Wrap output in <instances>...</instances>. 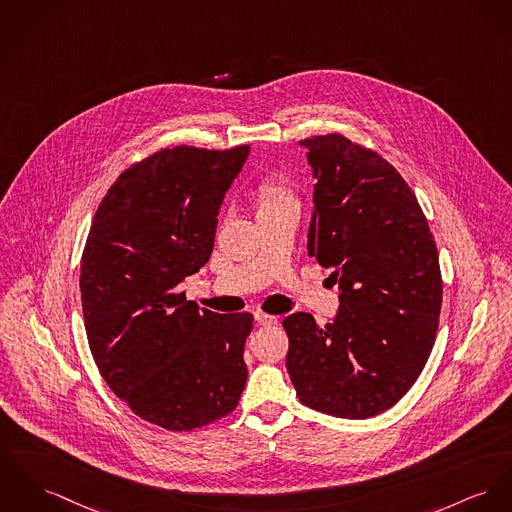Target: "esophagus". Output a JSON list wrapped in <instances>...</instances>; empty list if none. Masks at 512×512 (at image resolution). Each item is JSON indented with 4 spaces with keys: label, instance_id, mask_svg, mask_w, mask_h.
I'll return each instance as SVG.
<instances>
[{
    "label": "esophagus",
    "instance_id": "obj_1",
    "mask_svg": "<svg viewBox=\"0 0 512 512\" xmlns=\"http://www.w3.org/2000/svg\"><path fill=\"white\" fill-rule=\"evenodd\" d=\"M254 320H256L260 326H275V324L279 322V318H277V316L264 314V312H256V314H254Z\"/></svg>",
    "mask_w": 512,
    "mask_h": 512
}]
</instances>
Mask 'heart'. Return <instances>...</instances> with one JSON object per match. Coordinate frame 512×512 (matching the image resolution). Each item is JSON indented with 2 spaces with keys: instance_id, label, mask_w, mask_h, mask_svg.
<instances>
[{
  "instance_id": "1",
  "label": "heart",
  "mask_w": 512,
  "mask_h": 512,
  "mask_svg": "<svg viewBox=\"0 0 512 512\" xmlns=\"http://www.w3.org/2000/svg\"><path fill=\"white\" fill-rule=\"evenodd\" d=\"M297 204L295 192L291 188V184L283 178L272 174L268 178H264L256 190V209L258 213L264 211H272L275 207L281 205Z\"/></svg>"
}]
</instances>
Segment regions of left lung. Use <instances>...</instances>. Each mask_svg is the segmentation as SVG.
Returning <instances> with one entry per match:
<instances>
[{"label": "left lung", "instance_id": "8db88e82", "mask_svg": "<svg viewBox=\"0 0 512 512\" xmlns=\"http://www.w3.org/2000/svg\"><path fill=\"white\" fill-rule=\"evenodd\" d=\"M314 184L308 256L340 287L334 320H283L301 404L343 419L392 408L421 375L439 328L443 279L427 219L378 153L340 134L307 137Z\"/></svg>", "mask_w": 512, "mask_h": 512}]
</instances>
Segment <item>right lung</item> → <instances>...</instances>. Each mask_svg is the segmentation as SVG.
Instances as JSON below:
<instances>
[{
  "mask_svg": "<svg viewBox=\"0 0 512 512\" xmlns=\"http://www.w3.org/2000/svg\"><path fill=\"white\" fill-rule=\"evenodd\" d=\"M248 153L157 151L110 186L85 242L79 287L95 363L136 415L169 431L225 417L246 384L252 314L200 312L176 287L207 264Z\"/></svg>",
  "mask_w": 512,
  "mask_h": 512,
  "instance_id": "obj_1",
  "label": "right lung"
}]
</instances>
